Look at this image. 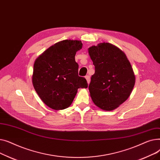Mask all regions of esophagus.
Returning a JSON list of instances; mask_svg holds the SVG:
<instances>
[{
	"instance_id": "34e87169",
	"label": "esophagus",
	"mask_w": 160,
	"mask_h": 160,
	"mask_svg": "<svg viewBox=\"0 0 160 160\" xmlns=\"http://www.w3.org/2000/svg\"><path fill=\"white\" fill-rule=\"evenodd\" d=\"M85 78H86V80L88 82V83L89 84V82H90V77H89V75H87V76H86Z\"/></svg>"
}]
</instances>
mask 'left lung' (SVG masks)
<instances>
[{
    "label": "left lung",
    "mask_w": 160,
    "mask_h": 160,
    "mask_svg": "<svg viewBox=\"0 0 160 160\" xmlns=\"http://www.w3.org/2000/svg\"><path fill=\"white\" fill-rule=\"evenodd\" d=\"M88 52L95 69L89 85L90 96L100 109L113 110L127 100L135 85L131 64L121 49L109 43L92 46Z\"/></svg>",
    "instance_id": "1"
}]
</instances>
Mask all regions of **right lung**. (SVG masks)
Returning a JSON list of instances; mask_svg holds the SVG:
<instances>
[{"mask_svg":"<svg viewBox=\"0 0 160 160\" xmlns=\"http://www.w3.org/2000/svg\"><path fill=\"white\" fill-rule=\"evenodd\" d=\"M82 47L81 41L63 40L49 47L33 65L32 83L47 106L63 110L72 102L78 88H87L85 78L79 77L75 55Z\"/></svg>","mask_w":160,"mask_h":160,"instance_id":"right-lung-1","label":"right lung"}]
</instances>
